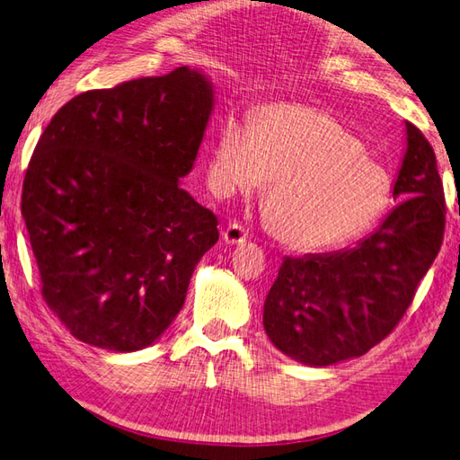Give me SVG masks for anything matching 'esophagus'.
<instances>
[{
	"instance_id": "obj_1",
	"label": "esophagus",
	"mask_w": 460,
	"mask_h": 460,
	"mask_svg": "<svg viewBox=\"0 0 460 460\" xmlns=\"http://www.w3.org/2000/svg\"><path fill=\"white\" fill-rule=\"evenodd\" d=\"M247 239H249V229H244L237 221L229 223L226 231H223V241H226L227 244H239Z\"/></svg>"
}]
</instances>
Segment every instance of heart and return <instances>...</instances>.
Segmentation results:
<instances>
[{
  "label": "heart",
  "instance_id": "1",
  "mask_svg": "<svg viewBox=\"0 0 460 460\" xmlns=\"http://www.w3.org/2000/svg\"><path fill=\"white\" fill-rule=\"evenodd\" d=\"M221 196L251 194L266 178L264 217L274 237L297 251L337 247L360 237L390 206L392 181L333 117L272 105L254 125L221 121L208 166Z\"/></svg>",
  "mask_w": 460,
  "mask_h": 460
}]
</instances>
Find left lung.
I'll list each match as a JSON object with an SVG mask.
<instances>
[{"instance_id": "obj_1", "label": "left lung", "mask_w": 460, "mask_h": 460, "mask_svg": "<svg viewBox=\"0 0 460 460\" xmlns=\"http://www.w3.org/2000/svg\"><path fill=\"white\" fill-rule=\"evenodd\" d=\"M394 198L403 199L352 249L286 256L264 302V329L292 358L314 367L365 355L386 339L439 254L445 191L433 146L413 123Z\"/></svg>"}]
</instances>
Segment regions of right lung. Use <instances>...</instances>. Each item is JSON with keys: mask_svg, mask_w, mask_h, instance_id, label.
I'll use <instances>...</instances> for the list:
<instances>
[{"mask_svg": "<svg viewBox=\"0 0 460 460\" xmlns=\"http://www.w3.org/2000/svg\"><path fill=\"white\" fill-rule=\"evenodd\" d=\"M213 108L198 70L84 92L52 117L29 160L21 213L40 292L84 343L129 352L155 343L219 239L186 176Z\"/></svg>", "mask_w": 460, "mask_h": 460, "instance_id": "1", "label": "right lung"}]
</instances>
